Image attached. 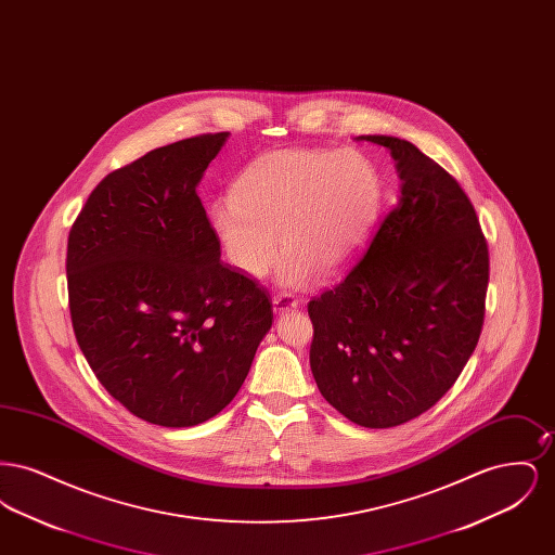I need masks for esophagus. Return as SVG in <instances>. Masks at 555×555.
Here are the masks:
<instances>
[{
    "instance_id": "obj_1",
    "label": "esophagus",
    "mask_w": 555,
    "mask_h": 555,
    "mask_svg": "<svg viewBox=\"0 0 555 555\" xmlns=\"http://www.w3.org/2000/svg\"><path fill=\"white\" fill-rule=\"evenodd\" d=\"M272 310H274V314H287V312H293V310H297V301L291 297V295H274L272 297Z\"/></svg>"
}]
</instances>
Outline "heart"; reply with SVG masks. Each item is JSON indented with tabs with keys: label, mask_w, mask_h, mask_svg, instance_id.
I'll use <instances>...</instances> for the list:
<instances>
[{
	"label": "heart",
	"mask_w": 555,
	"mask_h": 555,
	"mask_svg": "<svg viewBox=\"0 0 555 555\" xmlns=\"http://www.w3.org/2000/svg\"><path fill=\"white\" fill-rule=\"evenodd\" d=\"M380 208V175L362 154L289 150L251 162L211 224L238 272L262 279L283 249L276 281L301 289L312 272L324 281L349 266Z\"/></svg>",
	"instance_id": "b5f03b06"
}]
</instances>
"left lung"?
I'll list each match as a JSON object with an SVG mask.
<instances>
[{"mask_svg": "<svg viewBox=\"0 0 555 555\" xmlns=\"http://www.w3.org/2000/svg\"><path fill=\"white\" fill-rule=\"evenodd\" d=\"M401 185L360 260L308 304L310 366L322 397L366 428H391L433 408L475 351L489 249L468 195L423 152L391 134Z\"/></svg>", "mask_w": 555, "mask_h": 555, "instance_id": "left-lung-1", "label": "left lung"}]
</instances>
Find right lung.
<instances>
[{
    "label": "right lung",
    "mask_w": 555,
    "mask_h": 555,
    "mask_svg": "<svg viewBox=\"0 0 555 555\" xmlns=\"http://www.w3.org/2000/svg\"><path fill=\"white\" fill-rule=\"evenodd\" d=\"M229 132L107 175L68 235L73 328L98 380L141 421L185 428L237 396L272 326L256 281L220 262L197 185Z\"/></svg>",
    "instance_id": "right-lung-1"
}]
</instances>
